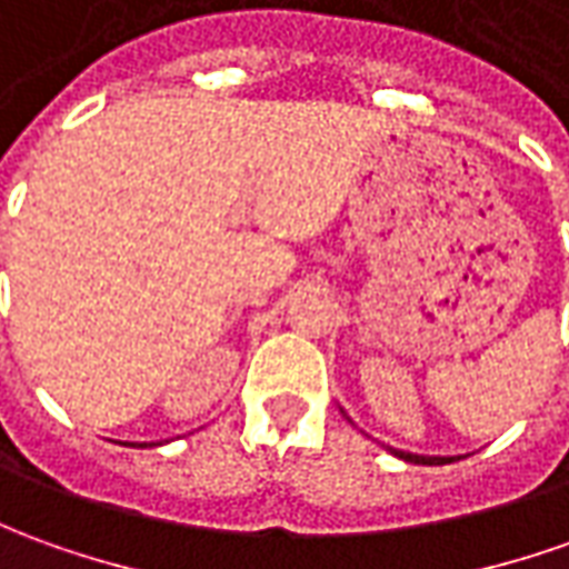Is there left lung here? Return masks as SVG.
<instances>
[{"mask_svg": "<svg viewBox=\"0 0 569 569\" xmlns=\"http://www.w3.org/2000/svg\"><path fill=\"white\" fill-rule=\"evenodd\" d=\"M396 458L401 461H411V463H427V467H436V463H451V461H461V455L458 458H439V455H411V451H398V448H389Z\"/></svg>", "mask_w": 569, "mask_h": 569, "instance_id": "8db88e82", "label": "left lung"}]
</instances>
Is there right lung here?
Instances as JSON below:
<instances>
[{
	"label": "right lung",
	"instance_id": "add662e5",
	"mask_svg": "<svg viewBox=\"0 0 569 569\" xmlns=\"http://www.w3.org/2000/svg\"><path fill=\"white\" fill-rule=\"evenodd\" d=\"M139 448H142V446H139Z\"/></svg>",
	"mask_w": 569,
	"mask_h": 569
}]
</instances>
